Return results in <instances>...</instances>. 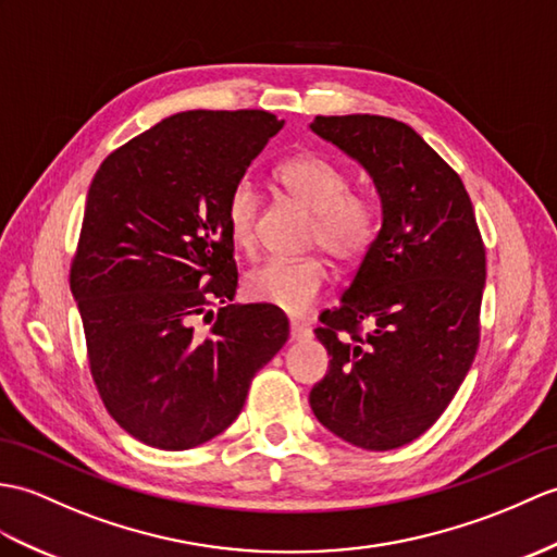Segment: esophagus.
I'll return each mask as SVG.
<instances>
[{
    "instance_id": "esophagus-1",
    "label": "esophagus",
    "mask_w": 557,
    "mask_h": 557,
    "mask_svg": "<svg viewBox=\"0 0 557 557\" xmlns=\"http://www.w3.org/2000/svg\"><path fill=\"white\" fill-rule=\"evenodd\" d=\"M289 330H292V339H294V342H301V339H310V330H308L306 325H301V322H296V320H292V325H289Z\"/></svg>"
}]
</instances>
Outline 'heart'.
Listing matches in <instances>:
<instances>
[{
    "instance_id": "b5f03b06",
    "label": "heart",
    "mask_w": 557,
    "mask_h": 557,
    "mask_svg": "<svg viewBox=\"0 0 557 557\" xmlns=\"http://www.w3.org/2000/svg\"><path fill=\"white\" fill-rule=\"evenodd\" d=\"M275 183L294 201L315 215L310 239L318 242L334 261L351 263L368 251L377 232V215L370 201L348 194V177L337 165L296 153L277 163ZM258 197L249 183L232 187L225 218L232 242L239 249H251L256 242ZM327 282V268L315 256L270 258L247 277V292L253 301L268 304L289 315H304L320 299Z\"/></svg>"
}]
</instances>
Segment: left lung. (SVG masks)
<instances>
[{
  "mask_svg": "<svg viewBox=\"0 0 557 557\" xmlns=\"http://www.w3.org/2000/svg\"><path fill=\"white\" fill-rule=\"evenodd\" d=\"M310 131L363 165L382 225L342 306L322 313L330 370L310 408L366 450L424 434L448 408L480 346L486 256L462 180L410 125L384 115H315ZM371 332L360 338L357 327Z\"/></svg>",
  "mask_w": 557,
  "mask_h": 557,
  "instance_id": "left-lung-1",
  "label": "left lung"
}]
</instances>
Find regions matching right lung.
Listing matches in <instances>:
<instances>
[{
	"mask_svg": "<svg viewBox=\"0 0 557 557\" xmlns=\"http://www.w3.org/2000/svg\"><path fill=\"white\" fill-rule=\"evenodd\" d=\"M282 125L265 111L175 113L115 149L89 185L71 292L103 406L141 444L187 450L225 432L289 337L280 308L230 304L225 218Z\"/></svg>",
	"mask_w": 557,
	"mask_h": 557,
	"instance_id": "1",
	"label": "right lung"
}]
</instances>
